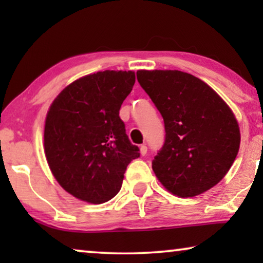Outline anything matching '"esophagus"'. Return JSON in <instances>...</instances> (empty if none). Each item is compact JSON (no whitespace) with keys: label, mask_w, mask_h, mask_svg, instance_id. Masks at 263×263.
Listing matches in <instances>:
<instances>
[{"label":"esophagus","mask_w":263,"mask_h":263,"mask_svg":"<svg viewBox=\"0 0 263 263\" xmlns=\"http://www.w3.org/2000/svg\"><path fill=\"white\" fill-rule=\"evenodd\" d=\"M140 153H141V156H146L147 154V146L146 145H141V147H140Z\"/></svg>","instance_id":"esophagus-1"}]
</instances>
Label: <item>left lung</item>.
Returning a JSON list of instances; mask_svg holds the SVG:
<instances>
[{"mask_svg":"<svg viewBox=\"0 0 263 263\" xmlns=\"http://www.w3.org/2000/svg\"><path fill=\"white\" fill-rule=\"evenodd\" d=\"M141 87L159 110L165 141L152 161L174 195L193 197L218 184L239 149L240 133L228 104L202 80L179 70H139Z\"/></svg>","mask_w":263,"mask_h":263,"instance_id":"1","label":"left lung"}]
</instances>
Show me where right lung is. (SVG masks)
<instances>
[{
  "instance_id": "right-lung-1",
  "label": "right lung",
  "mask_w": 263,
  "mask_h": 263,
  "mask_svg": "<svg viewBox=\"0 0 263 263\" xmlns=\"http://www.w3.org/2000/svg\"><path fill=\"white\" fill-rule=\"evenodd\" d=\"M134 84V71H98L71 82L50 106L46 160L60 185L79 200L104 203L112 199L128 164L140 157L120 117Z\"/></svg>"
}]
</instances>
